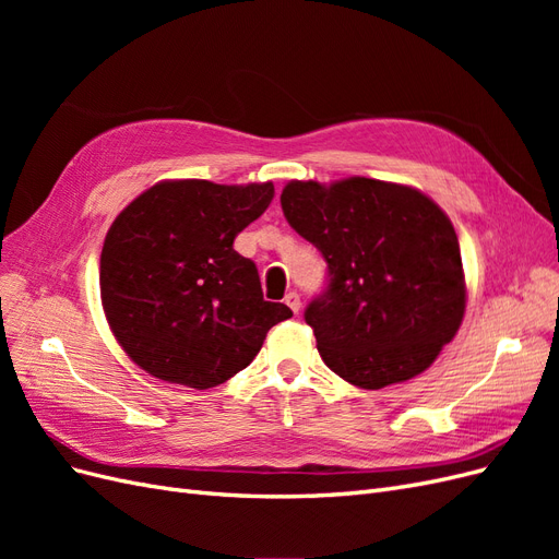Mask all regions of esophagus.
<instances>
[{
    "mask_svg": "<svg viewBox=\"0 0 559 559\" xmlns=\"http://www.w3.org/2000/svg\"><path fill=\"white\" fill-rule=\"evenodd\" d=\"M284 302H286V306H289L292 308V312H300V308H302V302H300V296L296 294V292H289V294H286L284 296Z\"/></svg>",
    "mask_w": 559,
    "mask_h": 559,
    "instance_id": "34e87169",
    "label": "esophagus"
}]
</instances>
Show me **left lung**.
Segmentation results:
<instances>
[{
	"label": "left lung",
	"mask_w": 559,
	"mask_h": 559,
	"mask_svg": "<svg viewBox=\"0 0 559 559\" xmlns=\"http://www.w3.org/2000/svg\"><path fill=\"white\" fill-rule=\"evenodd\" d=\"M280 200L289 226L329 263L326 289L306 310L324 364L361 389L427 370L466 308L448 214L411 186L366 177L289 181Z\"/></svg>",
	"instance_id": "obj_1"
}]
</instances>
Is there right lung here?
<instances>
[{
	"instance_id": "add662e5",
	"label": "right lung",
	"mask_w": 559,
	"mask_h": 559,
	"mask_svg": "<svg viewBox=\"0 0 559 559\" xmlns=\"http://www.w3.org/2000/svg\"><path fill=\"white\" fill-rule=\"evenodd\" d=\"M275 186L160 181L111 224L99 294L118 345L148 376L193 389L226 382L294 312L263 300L259 270L233 249Z\"/></svg>"
}]
</instances>
